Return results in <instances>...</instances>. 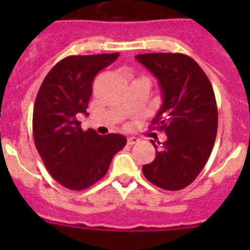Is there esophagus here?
Wrapping results in <instances>:
<instances>
[{"label": "esophagus", "instance_id": "1", "mask_svg": "<svg viewBox=\"0 0 250 250\" xmlns=\"http://www.w3.org/2000/svg\"><path fill=\"white\" fill-rule=\"evenodd\" d=\"M138 143H139V139L135 138V136H130V138H127V144L129 145L138 144Z\"/></svg>", "mask_w": 250, "mask_h": 250}]
</instances>
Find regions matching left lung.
<instances>
[{"label": "left lung", "instance_id": "obj_1", "mask_svg": "<svg viewBox=\"0 0 250 250\" xmlns=\"http://www.w3.org/2000/svg\"><path fill=\"white\" fill-rule=\"evenodd\" d=\"M135 59L158 79L163 105L151 124L167 135L160 147L151 140L156 156L143 173L161 189L180 190L195 180L213 150L218 130L214 90L187 55L159 52Z\"/></svg>", "mask_w": 250, "mask_h": 250}]
</instances>
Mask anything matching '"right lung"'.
<instances>
[{"mask_svg": "<svg viewBox=\"0 0 250 250\" xmlns=\"http://www.w3.org/2000/svg\"><path fill=\"white\" fill-rule=\"evenodd\" d=\"M118 57L119 52L65 57L51 68L37 92L35 145L51 176L71 190H83L104 178L115 154L126 145V138L119 134L83 131L76 118L87 114L95 76Z\"/></svg>", "mask_w": 250, "mask_h": 250, "instance_id": "obj_1", "label": "right lung"}]
</instances>
